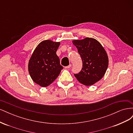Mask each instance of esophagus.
Returning <instances> with one entry per match:
<instances>
[{
  "label": "esophagus",
  "mask_w": 133,
  "mask_h": 133,
  "mask_svg": "<svg viewBox=\"0 0 133 133\" xmlns=\"http://www.w3.org/2000/svg\"><path fill=\"white\" fill-rule=\"evenodd\" d=\"M71 64H69V65H68V66H65V68H66V69H69V68H71Z\"/></svg>",
  "instance_id": "34e87169"
}]
</instances>
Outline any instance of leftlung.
I'll list each match as a JSON object with an SVG mask.
<instances>
[{
  "label": "left lung",
  "instance_id": "obj_1",
  "mask_svg": "<svg viewBox=\"0 0 133 133\" xmlns=\"http://www.w3.org/2000/svg\"><path fill=\"white\" fill-rule=\"evenodd\" d=\"M72 42L77 48L83 62L81 71L74 75L83 85H93L103 77L108 69L107 52L102 44L94 38L74 40Z\"/></svg>",
  "mask_w": 133,
  "mask_h": 133
}]
</instances>
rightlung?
<instances>
[{"label":"right lung","instance_id":"add662e5","mask_svg":"<svg viewBox=\"0 0 133 133\" xmlns=\"http://www.w3.org/2000/svg\"><path fill=\"white\" fill-rule=\"evenodd\" d=\"M60 42L45 40L40 43L32 54L28 70L32 80L42 87H46L59 76L63 67L56 52Z\"/></svg>","mask_w":133,"mask_h":133}]
</instances>
